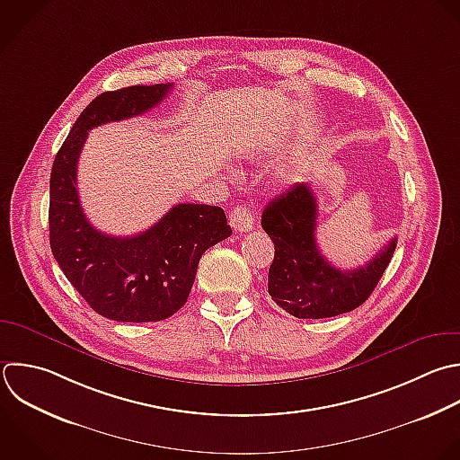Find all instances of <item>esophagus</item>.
Here are the masks:
<instances>
[{"instance_id": "esophagus-1", "label": "esophagus", "mask_w": 460, "mask_h": 460, "mask_svg": "<svg viewBox=\"0 0 460 460\" xmlns=\"http://www.w3.org/2000/svg\"><path fill=\"white\" fill-rule=\"evenodd\" d=\"M228 219H230V226L239 234L250 232L253 228V216L246 207H235L230 212Z\"/></svg>"}]
</instances>
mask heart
<instances>
[{
    "label": "heart",
    "mask_w": 460,
    "mask_h": 460,
    "mask_svg": "<svg viewBox=\"0 0 460 460\" xmlns=\"http://www.w3.org/2000/svg\"><path fill=\"white\" fill-rule=\"evenodd\" d=\"M307 171V155L304 151L293 153L282 158L271 171V178L280 187H291L298 183Z\"/></svg>",
    "instance_id": "heart-1"
}]
</instances>
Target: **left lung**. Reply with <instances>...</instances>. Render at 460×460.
I'll use <instances>...</instances> for the list:
<instances>
[{"instance_id":"obj_1","label":"left lung","mask_w":460,"mask_h":460,"mask_svg":"<svg viewBox=\"0 0 460 460\" xmlns=\"http://www.w3.org/2000/svg\"><path fill=\"white\" fill-rule=\"evenodd\" d=\"M316 216L311 185L296 183L268 203L261 221L275 244L268 291L296 318H329L361 305L383 277L397 243L394 237L361 268L340 270L318 250Z\"/></svg>"}]
</instances>
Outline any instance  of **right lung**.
<instances>
[{"instance_id": "add662e5", "label": "right lung", "mask_w": 460, "mask_h": 460, "mask_svg": "<svg viewBox=\"0 0 460 460\" xmlns=\"http://www.w3.org/2000/svg\"><path fill=\"white\" fill-rule=\"evenodd\" d=\"M172 84L129 86L93 99L61 146L50 174V246L79 295L117 322H158L189 298L201 255L232 235L221 207L180 203L131 237L99 232L84 216L77 164L88 131L138 117L160 104Z\"/></svg>"}]
</instances>
